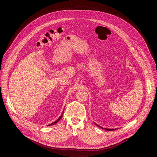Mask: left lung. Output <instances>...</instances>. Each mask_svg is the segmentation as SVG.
I'll return each mask as SVG.
<instances>
[{
	"mask_svg": "<svg viewBox=\"0 0 157 157\" xmlns=\"http://www.w3.org/2000/svg\"><path fill=\"white\" fill-rule=\"evenodd\" d=\"M96 125H97V126H98V124H96ZM99 126V127H100L99 126ZM101 128H103L102 127H101ZM105 130H108V131H109V130H116V129H109V128H105Z\"/></svg>",
	"mask_w": 157,
	"mask_h": 157,
	"instance_id": "1",
	"label": "left lung"
}]
</instances>
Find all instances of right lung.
Returning a JSON list of instances; mask_svg holds the SVG:
<instances>
[{
	"label": "right lung",
	"mask_w": 157,
	"mask_h": 157,
	"mask_svg": "<svg viewBox=\"0 0 157 157\" xmlns=\"http://www.w3.org/2000/svg\"><path fill=\"white\" fill-rule=\"evenodd\" d=\"M63 113H62V115H61L60 116V117H59V118H58V120H56V121L55 122H52V124H48V126H51V125H54V124H56V123H57V122H58V121H59V120L61 119V117H62V116H63Z\"/></svg>",
	"instance_id": "1"
}]
</instances>
